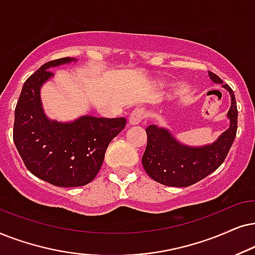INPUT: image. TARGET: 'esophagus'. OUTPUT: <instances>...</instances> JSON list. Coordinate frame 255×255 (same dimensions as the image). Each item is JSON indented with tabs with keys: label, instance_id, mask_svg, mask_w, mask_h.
Segmentation results:
<instances>
[{
	"label": "esophagus",
	"instance_id": "obj_1",
	"mask_svg": "<svg viewBox=\"0 0 255 255\" xmlns=\"http://www.w3.org/2000/svg\"><path fill=\"white\" fill-rule=\"evenodd\" d=\"M144 117H145V113L143 110H141V108H135L129 115V125L131 126L138 125L142 120H143Z\"/></svg>",
	"mask_w": 255,
	"mask_h": 255
}]
</instances>
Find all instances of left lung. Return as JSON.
<instances>
[{"label": "left lung", "mask_w": 255, "mask_h": 255, "mask_svg": "<svg viewBox=\"0 0 255 255\" xmlns=\"http://www.w3.org/2000/svg\"><path fill=\"white\" fill-rule=\"evenodd\" d=\"M209 77L213 83L222 84L231 97L227 112L229 128L213 143L192 147L179 142L168 128L150 125L145 128L147 148L142 156V164L149 177L168 186H190L212 174L229 154L237 134L238 111L234 93L229 85L211 71Z\"/></svg>", "instance_id": "1"}]
</instances>
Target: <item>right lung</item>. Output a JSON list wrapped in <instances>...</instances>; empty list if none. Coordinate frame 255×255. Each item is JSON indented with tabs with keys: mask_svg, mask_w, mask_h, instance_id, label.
I'll list each match as a JSON object with an SVG mask.
<instances>
[{
	"mask_svg": "<svg viewBox=\"0 0 255 255\" xmlns=\"http://www.w3.org/2000/svg\"><path fill=\"white\" fill-rule=\"evenodd\" d=\"M77 62L60 58L47 62L23 85L15 108L13 142L28 170L43 181L62 188L92 182L110 142L126 126L125 118L83 115L70 122L50 119L44 112L40 88L56 66Z\"/></svg>",
	"mask_w": 255,
	"mask_h": 255,
	"instance_id": "add662e5",
	"label": "right lung"
}]
</instances>
